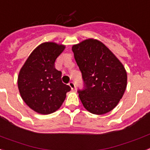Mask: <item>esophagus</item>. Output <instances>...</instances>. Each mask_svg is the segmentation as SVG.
Returning <instances> with one entry per match:
<instances>
[{"mask_svg":"<svg viewBox=\"0 0 150 150\" xmlns=\"http://www.w3.org/2000/svg\"><path fill=\"white\" fill-rule=\"evenodd\" d=\"M69 86H70V88L72 89V90H76V84H75V83H74V81H70V82L69 83Z\"/></svg>","mask_w":150,"mask_h":150,"instance_id":"34e87169","label":"esophagus"}]
</instances>
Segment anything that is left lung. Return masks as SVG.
Wrapping results in <instances>:
<instances>
[{
    "instance_id": "8db88e82",
    "label": "left lung",
    "mask_w": 150,
    "mask_h": 150,
    "mask_svg": "<svg viewBox=\"0 0 150 150\" xmlns=\"http://www.w3.org/2000/svg\"><path fill=\"white\" fill-rule=\"evenodd\" d=\"M82 74L83 87L78 90L85 108L93 114L110 112L118 104L127 88L124 67L104 44L88 39L72 47Z\"/></svg>"
}]
</instances>
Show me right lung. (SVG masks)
<instances>
[{
    "label": "right lung",
    "mask_w": 150,
    "mask_h": 150,
    "mask_svg": "<svg viewBox=\"0 0 150 150\" xmlns=\"http://www.w3.org/2000/svg\"><path fill=\"white\" fill-rule=\"evenodd\" d=\"M65 49L64 45L47 42L29 56L19 73L17 84L26 104L40 114H50L61 106L71 88L62 82L61 71L55 62Z\"/></svg>",
    "instance_id": "obj_1"
}]
</instances>
